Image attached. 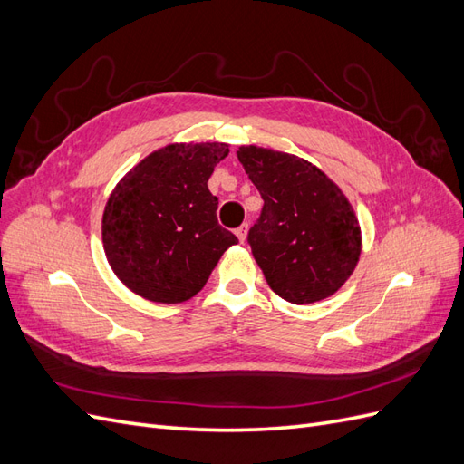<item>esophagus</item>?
<instances>
[{
	"mask_svg": "<svg viewBox=\"0 0 464 464\" xmlns=\"http://www.w3.org/2000/svg\"><path fill=\"white\" fill-rule=\"evenodd\" d=\"M247 228H249V227H247V224H242V227L236 230V236H237V240H240L242 244L246 242V237H247Z\"/></svg>",
	"mask_w": 464,
	"mask_h": 464,
	"instance_id": "esophagus-1",
	"label": "esophagus"
}]
</instances>
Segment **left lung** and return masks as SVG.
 I'll return each instance as SVG.
<instances>
[{
  "label": "left lung",
  "instance_id": "1",
  "mask_svg": "<svg viewBox=\"0 0 464 464\" xmlns=\"http://www.w3.org/2000/svg\"><path fill=\"white\" fill-rule=\"evenodd\" d=\"M237 160L263 199L247 242L266 285L298 305L333 296L362 251L360 222L346 195L296 154L247 145Z\"/></svg>",
  "mask_w": 464,
  "mask_h": 464
}]
</instances>
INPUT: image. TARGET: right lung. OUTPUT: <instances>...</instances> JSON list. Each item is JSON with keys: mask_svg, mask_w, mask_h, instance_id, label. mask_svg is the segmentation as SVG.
Returning a JSON list of instances; mask_svg holds the SVG:
<instances>
[{"mask_svg": "<svg viewBox=\"0 0 464 464\" xmlns=\"http://www.w3.org/2000/svg\"><path fill=\"white\" fill-rule=\"evenodd\" d=\"M227 143H172L150 152L110 193L102 244L111 271L157 304L193 298L237 237L217 220L207 181Z\"/></svg>", "mask_w": 464, "mask_h": 464, "instance_id": "right-lung-1", "label": "right lung"}]
</instances>
